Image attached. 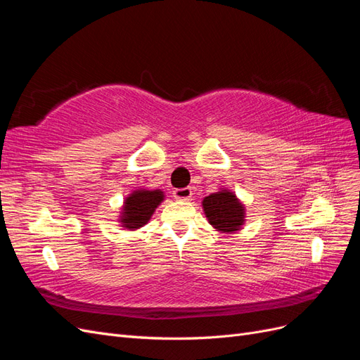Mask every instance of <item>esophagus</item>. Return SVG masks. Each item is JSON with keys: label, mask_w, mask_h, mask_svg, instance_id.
Wrapping results in <instances>:
<instances>
[{"label": "esophagus", "mask_w": 360, "mask_h": 360, "mask_svg": "<svg viewBox=\"0 0 360 360\" xmlns=\"http://www.w3.org/2000/svg\"><path fill=\"white\" fill-rule=\"evenodd\" d=\"M192 198V189L191 188H183L174 191V200L177 201H189Z\"/></svg>", "instance_id": "obj_1"}]
</instances>
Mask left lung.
I'll list each match as a JSON object with an SVG mask.
<instances>
[{
  "label": "left lung",
  "mask_w": 360,
  "mask_h": 360,
  "mask_svg": "<svg viewBox=\"0 0 360 360\" xmlns=\"http://www.w3.org/2000/svg\"><path fill=\"white\" fill-rule=\"evenodd\" d=\"M201 205L207 221L216 231L234 234L243 230L246 222V207L233 191L221 188L204 197Z\"/></svg>",
  "instance_id": "8db88e82"
}]
</instances>
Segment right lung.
<instances>
[{"mask_svg": "<svg viewBox=\"0 0 360 360\" xmlns=\"http://www.w3.org/2000/svg\"><path fill=\"white\" fill-rule=\"evenodd\" d=\"M165 200L162 189L138 188L130 192L120 207L117 222L123 230L136 231L148 224L158 207Z\"/></svg>", "mask_w": 360, "mask_h": 360, "instance_id": "1", "label": "right lung"}]
</instances>
